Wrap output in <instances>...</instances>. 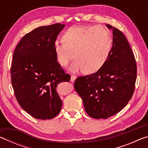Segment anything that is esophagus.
<instances>
[{
	"instance_id": "obj_1",
	"label": "esophagus",
	"mask_w": 148,
	"mask_h": 148,
	"mask_svg": "<svg viewBox=\"0 0 148 148\" xmlns=\"http://www.w3.org/2000/svg\"><path fill=\"white\" fill-rule=\"evenodd\" d=\"M76 79V76H75V75H71V82H73L75 81V79Z\"/></svg>"
}]
</instances>
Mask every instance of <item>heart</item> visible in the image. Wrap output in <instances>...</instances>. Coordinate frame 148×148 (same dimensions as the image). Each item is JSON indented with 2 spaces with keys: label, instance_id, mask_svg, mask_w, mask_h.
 <instances>
[{
  "label": "heart",
  "instance_id": "b5f03b06",
  "mask_svg": "<svg viewBox=\"0 0 148 148\" xmlns=\"http://www.w3.org/2000/svg\"><path fill=\"white\" fill-rule=\"evenodd\" d=\"M62 40L53 45L57 61L66 66L74 56L76 59L70 67L72 72L98 71L106 62L112 48L110 32L102 26H73L64 32Z\"/></svg>",
  "mask_w": 148,
  "mask_h": 148
}]
</instances>
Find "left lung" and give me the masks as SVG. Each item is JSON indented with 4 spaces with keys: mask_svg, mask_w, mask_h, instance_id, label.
I'll use <instances>...</instances> for the list:
<instances>
[{
    "mask_svg": "<svg viewBox=\"0 0 148 148\" xmlns=\"http://www.w3.org/2000/svg\"><path fill=\"white\" fill-rule=\"evenodd\" d=\"M108 58L94 74L79 76L74 88L83 101L87 114L95 119H107L119 112L132 98L136 79V63L128 41L115 27Z\"/></svg>",
    "mask_w": 148,
    "mask_h": 148,
    "instance_id": "obj_1",
    "label": "left lung"
}]
</instances>
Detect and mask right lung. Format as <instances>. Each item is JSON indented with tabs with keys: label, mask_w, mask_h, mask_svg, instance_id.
Returning <instances> with one entry per match:
<instances>
[{
	"label": "right lung",
	"mask_w": 148,
	"mask_h": 148,
	"mask_svg": "<svg viewBox=\"0 0 148 148\" xmlns=\"http://www.w3.org/2000/svg\"><path fill=\"white\" fill-rule=\"evenodd\" d=\"M64 26L39 27L25 35L14 50L10 72L15 96L36 119H52L61 111L62 102L56 88L69 82L71 76L57 62L53 45Z\"/></svg>",
	"instance_id": "1"
}]
</instances>
